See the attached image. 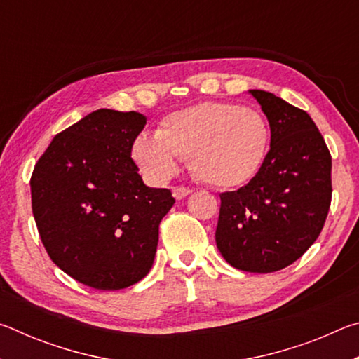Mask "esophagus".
Listing matches in <instances>:
<instances>
[{
    "instance_id": "obj_1",
    "label": "esophagus",
    "mask_w": 359,
    "mask_h": 359,
    "mask_svg": "<svg viewBox=\"0 0 359 359\" xmlns=\"http://www.w3.org/2000/svg\"><path fill=\"white\" fill-rule=\"evenodd\" d=\"M190 193H191L190 188H185V187H174V188H172V196H174L175 199H177V201H180V199L187 198Z\"/></svg>"
}]
</instances>
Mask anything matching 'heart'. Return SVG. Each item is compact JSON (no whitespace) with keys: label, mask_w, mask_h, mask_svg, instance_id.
Returning <instances> with one entry per match:
<instances>
[{"label":"heart","mask_w":359,"mask_h":359,"mask_svg":"<svg viewBox=\"0 0 359 359\" xmlns=\"http://www.w3.org/2000/svg\"><path fill=\"white\" fill-rule=\"evenodd\" d=\"M271 131L258 111L234 102L204 101L166 115L156 133L133 141L131 155L149 179L166 182L190 155L193 172L205 184L233 188L259 172Z\"/></svg>","instance_id":"1"}]
</instances>
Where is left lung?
Returning a JSON list of instances; mask_svg holds the SVG:
<instances>
[{
    "label": "left lung",
    "instance_id": "obj_1",
    "mask_svg": "<svg viewBox=\"0 0 359 359\" xmlns=\"http://www.w3.org/2000/svg\"><path fill=\"white\" fill-rule=\"evenodd\" d=\"M269 121L271 149L259 172L220 194L217 248L236 269L280 271L323 229L331 204V154L311 115L274 93L248 90Z\"/></svg>",
    "mask_w": 359,
    "mask_h": 359
}]
</instances>
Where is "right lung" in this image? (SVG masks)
I'll use <instances>...</instances> for the list:
<instances>
[{
	"label": "right lung",
	"instance_id": "right-lung-1",
	"mask_svg": "<svg viewBox=\"0 0 359 359\" xmlns=\"http://www.w3.org/2000/svg\"><path fill=\"white\" fill-rule=\"evenodd\" d=\"M147 118L98 109L60 133L36 163L32 208L60 269L87 287L121 290L149 274L158 226L175 199L150 188L131 158Z\"/></svg>",
	"mask_w": 359,
	"mask_h": 359
}]
</instances>
